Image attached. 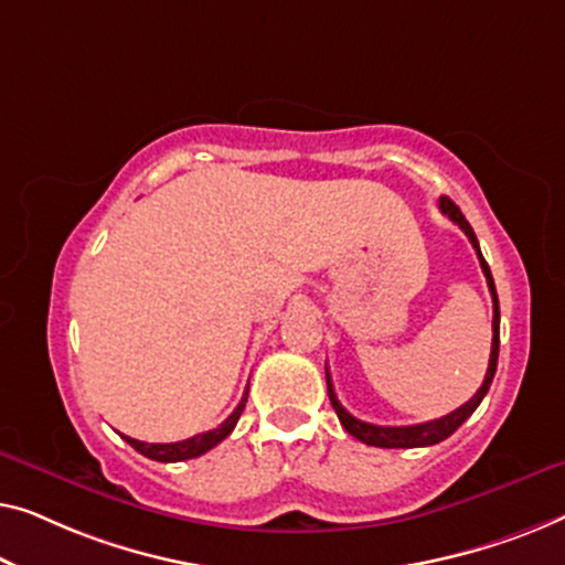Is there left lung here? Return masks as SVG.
<instances>
[{"instance_id": "1", "label": "left lung", "mask_w": 565, "mask_h": 565, "mask_svg": "<svg viewBox=\"0 0 565 565\" xmlns=\"http://www.w3.org/2000/svg\"><path fill=\"white\" fill-rule=\"evenodd\" d=\"M440 212L445 217H450L456 225L463 230L468 241H471L476 256H479V264H481V271L487 276V284H489V291H491V301H494V320H491V332H494V338H491V355H489V369H487V376H483V384L479 392H476L471 399L466 404H460L458 409H452L450 415H445L440 419H430V423H423V425H404V427H384V425H371V423H363V419L353 417L351 412H348L343 404L338 402L335 396V386H332L330 381V371L328 365H324V379H328V396H330V404L332 409H335V415L340 419V425L345 427L348 433L353 435V438H359L365 445H373V448H425V445H435L445 438H450L452 433L458 430L460 425L466 423L468 417L473 415L476 407H479L483 396H487L491 381H494V373H497V361H499V299H497V286L494 279H491V271H489V264L483 260L481 256V248H479V241H476V233L473 227L468 225V220L463 217V212L458 210L456 202L448 200V196H440Z\"/></svg>"}]
</instances>
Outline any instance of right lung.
Here are the masks:
<instances>
[{"label": "right lung", "mask_w": 565, "mask_h": 565, "mask_svg": "<svg viewBox=\"0 0 565 565\" xmlns=\"http://www.w3.org/2000/svg\"><path fill=\"white\" fill-rule=\"evenodd\" d=\"M245 402H248V392H245L241 404H237L235 412L225 419V423H222L220 427H214V430H210V433L194 435V438H186L179 443H142V440H135V438H127V435H122V440L130 443L132 448L140 452V456H146L150 460H161V463H179V460L200 458L206 450H212L214 445L225 440L227 435L235 430L237 419H241L243 409H245Z\"/></svg>", "instance_id": "add662e5"}]
</instances>
